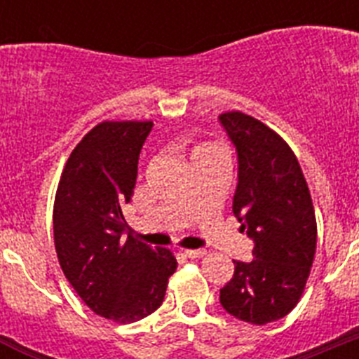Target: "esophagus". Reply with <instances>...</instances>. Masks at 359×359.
Here are the masks:
<instances>
[{"mask_svg": "<svg viewBox=\"0 0 359 359\" xmlns=\"http://www.w3.org/2000/svg\"><path fill=\"white\" fill-rule=\"evenodd\" d=\"M205 253H207L205 250L198 248V250H185V252H183V255L189 257V259H199V257H203Z\"/></svg>", "mask_w": 359, "mask_h": 359, "instance_id": "obj_1", "label": "esophagus"}]
</instances>
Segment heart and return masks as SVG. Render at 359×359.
Instances as JSON below:
<instances>
[{"label":"heart","instance_id":"1","mask_svg":"<svg viewBox=\"0 0 359 359\" xmlns=\"http://www.w3.org/2000/svg\"><path fill=\"white\" fill-rule=\"evenodd\" d=\"M205 151H217V149H215L214 145H199V147H196L194 152H205Z\"/></svg>","mask_w":359,"mask_h":359}]
</instances>
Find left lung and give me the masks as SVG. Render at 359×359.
Segmentation results:
<instances>
[{"label": "left lung", "mask_w": 359, "mask_h": 359, "mask_svg": "<svg viewBox=\"0 0 359 359\" xmlns=\"http://www.w3.org/2000/svg\"><path fill=\"white\" fill-rule=\"evenodd\" d=\"M237 152L231 212L253 241L219 302L243 322L266 325L298 304L316 250V219L306 177L280 136L241 111L219 115Z\"/></svg>", "instance_id": "obj_1"}]
</instances>
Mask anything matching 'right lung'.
Returning <instances> with one entry per match:
<instances>
[{
	"mask_svg": "<svg viewBox=\"0 0 359 359\" xmlns=\"http://www.w3.org/2000/svg\"><path fill=\"white\" fill-rule=\"evenodd\" d=\"M152 122H102L69 154L53 207L59 264L84 304L118 323L142 320L163 302L177 262L165 248L125 237L138 158Z\"/></svg>",
	"mask_w": 359,
	"mask_h": 359,
	"instance_id": "add662e5",
	"label": "right lung"
}]
</instances>
